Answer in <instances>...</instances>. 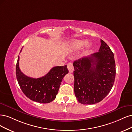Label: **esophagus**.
Wrapping results in <instances>:
<instances>
[{
  "label": "esophagus",
  "mask_w": 132,
  "mask_h": 132,
  "mask_svg": "<svg viewBox=\"0 0 132 132\" xmlns=\"http://www.w3.org/2000/svg\"><path fill=\"white\" fill-rule=\"evenodd\" d=\"M67 69H68V70H69V72H70V73H72V72H73L74 67L71 62H70L67 64Z\"/></svg>",
  "instance_id": "obj_1"
}]
</instances>
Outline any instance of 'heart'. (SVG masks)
Masks as SVG:
<instances>
[{"label": "heart", "instance_id": "heart-1", "mask_svg": "<svg viewBox=\"0 0 132 132\" xmlns=\"http://www.w3.org/2000/svg\"><path fill=\"white\" fill-rule=\"evenodd\" d=\"M84 44V46L86 48H88L89 46V42L88 41L84 42L83 40H75L73 42H72L70 48V50H78L80 48H81L82 46Z\"/></svg>", "mask_w": 132, "mask_h": 132}]
</instances>
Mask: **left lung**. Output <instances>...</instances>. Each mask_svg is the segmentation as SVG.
Wrapping results in <instances>:
<instances>
[{
	"mask_svg": "<svg viewBox=\"0 0 132 132\" xmlns=\"http://www.w3.org/2000/svg\"><path fill=\"white\" fill-rule=\"evenodd\" d=\"M74 90L82 104L99 103L111 91L116 76L114 55L108 45L101 39L98 52L73 62Z\"/></svg>",
	"mask_w": 132,
	"mask_h": 132,
	"instance_id": "obj_1",
	"label": "left lung"
}]
</instances>
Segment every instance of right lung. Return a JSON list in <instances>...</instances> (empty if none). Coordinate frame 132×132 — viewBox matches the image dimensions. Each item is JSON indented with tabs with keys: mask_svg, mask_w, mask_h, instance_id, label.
Listing matches in <instances>:
<instances>
[{
	"mask_svg": "<svg viewBox=\"0 0 132 132\" xmlns=\"http://www.w3.org/2000/svg\"><path fill=\"white\" fill-rule=\"evenodd\" d=\"M68 73L66 65L55 66L43 77L33 78L21 71L19 56L16 63V78L21 89L29 99L39 103H49L56 98L62 80Z\"/></svg>",
	"mask_w": 132,
	"mask_h": 132,
	"instance_id": "obj_1",
	"label": "right lung"
}]
</instances>
